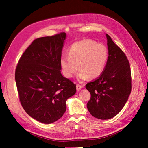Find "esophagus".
I'll return each instance as SVG.
<instances>
[{"instance_id":"34e87169","label":"esophagus","mask_w":148,"mask_h":148,"mask_svg":"<svg viewBox=\"0 0 148 148\" xmlns=\"http://www.w3.org/2000/svg\"><path fill=\"white\" fill-rule=\"evenodd\" d=\"M82 89V86H81V85H79V84H77V91H80L81 90V89Z\"/></svg>"}]
</instances>
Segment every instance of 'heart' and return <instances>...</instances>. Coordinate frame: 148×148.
<instances>
[{
    "instance_id": "1",
    "label": "heart",
    "mask_w": 148,
    "mask_h": 148,
    "mask_svg": "<svg viewBox=\"0 0 148 148\" xmlns=\"http://www.w3.org/2000/svg\"><path fill=\"white\" fill-rule=\"evenodd\" d=\"M68 56L60 59L62 71L67 78L73 76L78 69L77 78L83 82L88 77L96 78L104 71L109 52L105 45L91 39H83L71 44L67 51Z\"/></svg>"
}]
</instances>
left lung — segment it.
I'll return each instance as SVG.
<instances>
[{
	"label": "left lung",
	"mask_w": 148,
	"mask_h": 148,
	"mask_svg": "<svg viewBox=\"0 0 148 148\" xmlns=\"http://www.w3.org/2000/svg\"><path fill=\"white\" fill-rule=\"evenodd\" d=\"M108 60L102 73L87 83L91 94L87 104L90 114L97 119L113 118L122 109L132 90L131 70L124 52L106 34Z\"/></svg>",
	"instance_id": "8db88e82"
}]
</instances>
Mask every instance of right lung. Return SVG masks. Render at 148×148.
Here are the masks:
<instances>
[{
    "label": "right lung",
    "mask_w": 148,
    "mask_h": 148,
    "mask_svg": "<svg viewBox=\"0 0 148 148\" xmlns=\"http://www.w3.org/2000/svg\"><path fill=\"white\" fill-rule=\"evenodd\" d=\"M65 33L38 38L18 61L15 81L22 107L30 117L49 124L66 111V101L76 93V84L61 73Z\"/></svg>",
    "instance_id": "add662e5"
}]
</instances>
